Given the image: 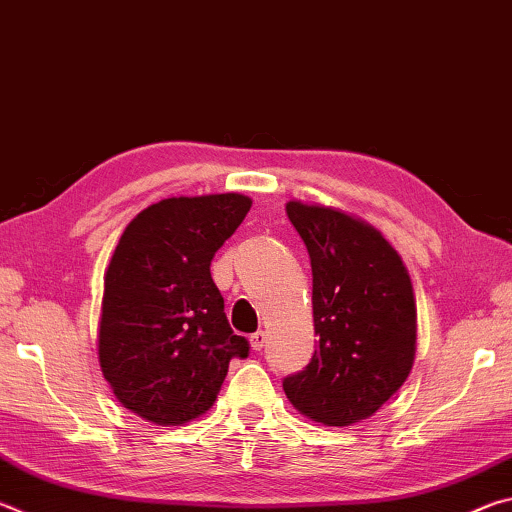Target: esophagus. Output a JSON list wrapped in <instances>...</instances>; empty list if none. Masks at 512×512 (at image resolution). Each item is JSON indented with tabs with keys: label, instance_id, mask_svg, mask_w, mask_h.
<instances>
[{
	"label": "esophagus",
	"instance_id": "esophagus-1",
	"mask_svg": "<svg viewBox=\"0 0 512 512\" xmlns=\"http://www.w3.org/2000/svg\"><path fill=\"white\" fill-rule=\"evenodd\" d=\"M264 343H266V334L262 332V329H259V332H255V334H250V348H253L255 352L262 350Z\"/></svg>",
	"mask_w": 512,
	"mask_h": 512
}]
</instances>
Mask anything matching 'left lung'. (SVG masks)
<instances>
[{
    "label": "left lung",
    "instance_id": "left-lung-1",
    "mask_svg": "<svg viewBox=\"0 0 512 512\" xmlns=\"http://www.w3.org/2000/svg\"><path fill=\"white\" fill-rule=\"evenodd\" d=\"M314 275L318 348L282 388L307 418L348 427L391 400L415 357V300L400 255L332 207L287 203Z\"/></svg>",
    "mask_w": 512,
    "mask_h": 512
}]
</instances>
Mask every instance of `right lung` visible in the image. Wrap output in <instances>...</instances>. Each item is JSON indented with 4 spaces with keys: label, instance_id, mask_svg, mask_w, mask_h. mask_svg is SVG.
Here are the masks:
<instances>
[{
    "label": "right lung",
    "instance_id": "1",
    "mask_svg": "<svg viewBox=\"0 0 512 512\" xmlns=\"http://www.w3.org/2000/svg\"><path fill=\"white\" fill-rule=\"evenodd\" d=\"M250 210L241 194L180 196L146 207L121 235L103 291L99 361L117 400L155 424H183L214 404L232 332L210 264Z\"/></svg>",
    "mask_w": 512,
    "mask_h": 512
}]
</instances>
